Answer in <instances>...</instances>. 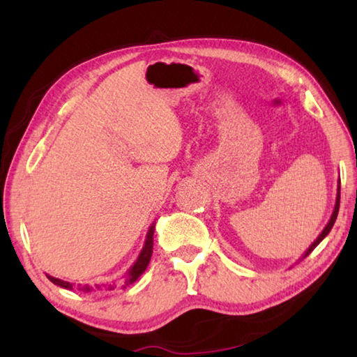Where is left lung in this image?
<instances>
[{
	"instance_id": "8db88e82",
	"label": "left lung",
	"mask_w": 357,
	"mask_h": 357,
	"mask_svg": "<svg viewBox=\"0 0 357 357\" xmlns=\"http://www.w3.org/2000/svg\"><path fill=\"white\" fill-rule=\"evenodd\" d=\"M338 208H340V178H338V185H337V198H335V206H334V213H332V215H331V219H329V222H328V225L324 227V229L321 233H319V236L313 241V244L309 247V249L305 250V253L304 255H302V258H305L307 255H309V253L315 249V247L321 243V241L328 236L329 234V231L332 229V227H334V223H335V219H337V214H338ZM301 258V259H302Z\"/></svg>"
}]
</instances>
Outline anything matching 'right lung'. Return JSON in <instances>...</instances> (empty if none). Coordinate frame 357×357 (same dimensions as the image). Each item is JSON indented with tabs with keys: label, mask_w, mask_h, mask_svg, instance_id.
<instances>
[{
	"label": "right lung",
	"mask_w": 357,
	"mask_h": 357,
	"mask_svg": "<svg viewBox=\"0 0 357 357\" xmlns=\"http://www.w3.org/2000/svg\"><path fill=\"white\" fill-rule=\"evenodd\" d=\"M154 228H155V223H153V225L149 227V229H148V234H146V241H144L143 249H142V252H140V255H138L137 261H135L134 264H132V268L128 271V277H126V282H124V287H123V288L132 285V283H134V282L138 279V277H140V275L144 273V269L148 268L149 259H151V255H153ZM47 279L50 280V282L55 283V285L61 287V288H66V289H74V287H72V283H70V282H64V280H61V279H56V277H52V275H48V274H47ZM78 289H82V291H84V293L93 291V288L89 287V285H83V287H82V285H78Z\"/></svg>",
	"instance_id": "add662e5"
}]
</instances>
